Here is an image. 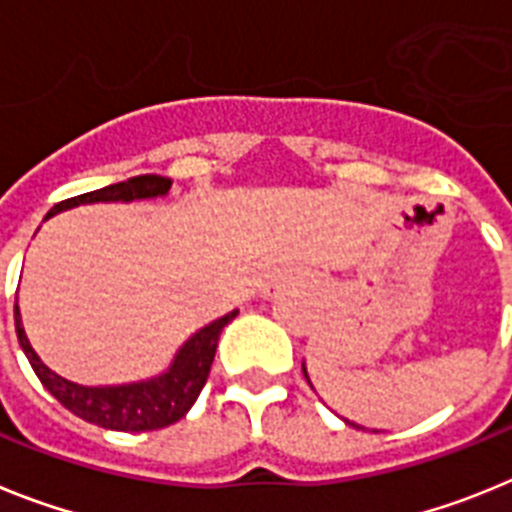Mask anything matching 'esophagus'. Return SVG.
Masks as SVG:
<instances>
[{
  "instance_id": "obj_1",
  "label": "esophagus",
  "mask_w": 512,
  "mask_h": 512,
  "mask_svg": "<svg viewBox=\"0 0 512 512\" xmlns=\"http://www.w3.org/2000/svg\"><path fill=\"white\" fill-rule=\"evenodd\" d=\"M295 284H297L295 277H277L271 284H266V292H264V295H266V297H277V295H282L284 289L295 287Z\"/></svg>"
}]
</instances>
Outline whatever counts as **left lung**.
I'll return each mask as SVG.
<instances>
[{
  "label": "left lung",
  "instance_id": "obj_1",
  "mask_svg": "<svg viewBox=\"0 0 512 512\" xmlns=\"http://www.w3.org/2000/svg\"><path fill=\"white\" fill-rule=\"evenodd\" d=\"M302 372H305V366H302ZM305 379H307V372H305ZM307 382H310V379H307ZM356 428H359V425H356Z\"/></svg>",
  "mask_w": 512,
  "mask_h": 512
}]
</instances>
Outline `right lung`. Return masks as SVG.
Returning a JSON list of instances; mask_svg holds the SVG:
<instances>
[{"label":"right lung","mask_w":512,"mask_h":512,"mask_svg":"<svg viewBox=\"0 0 512 512\" xmlns=\"http://www.w3.org/2000/svg\"><path fill=\"white\" fill-rule=\"evenodd\" d=\"M169 189L171 179H166V176H133L128 182L110 184V187L94 189V192L58 202L48 212V217L61 210H69V207L87 205V202H133L143 200V197H161ZM235 315H238V310L228 312L225 318L197 330L184 343L182 351L176 354L174 364L169 366V372L161 374V377L138 384H120V387H81V384L58 377L56 372H51L38 359V354H35L30 341H27L25 328H22L20 320V310H17L15 302L17 341H20L27 361H30L33 372L38 374L45 390L51 392L63 408L71 410L76 418L99 425V428L125 433L158 431V428H166V425L176 423V420L187 415V410L200 397L202 387H205L207 377H210L220 333H223V328Z\"/></svg>","instance_id":"add662e5"}]
</instances>
